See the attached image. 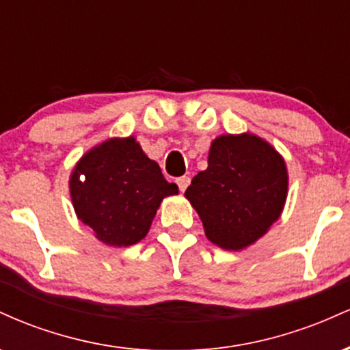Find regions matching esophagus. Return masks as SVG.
Wrapping results in <instances>:
<instances>
[{"mask_svg":"<svg viewBox=\"0 0 350 350\" xmlns=\"http://www.w3.org/2000/svg\"><path fill=\"white\" fill-rule=\"evenodd\" d=\"M176 183H178L179 191L184 192V191H186V189H187L189 184H191V178H189V176H183V178L176 179Z\"/></svg>","mask_w":350,"mask_h":350,"instance_id":"esophagus-1","label":"esophagus"}]
</instances>
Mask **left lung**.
<instances>
[{
    "label": "left lung",
    "mask_w": 350,
    "mask_h": 350,
    "mask_svg": "<svg viewBox=\"0 0 350 350\" xmlns=\"http://www.w3.org/2000/svg\"><path fill=\"white\" fill-rule=\"evenodd\" d=\"M288 192L281 156L253 135L219 136L186 198L198 211L211 242L240 250L258 240L278 219Z\"/></svg>",
    "instance_id": "obj_1"
}]
</instances>
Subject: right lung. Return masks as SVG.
<instances>
[{
  "instance_id": "1",
  "label": "right lung",
  "mask_w": 350,
  "mask_h": 350,
  "mask_svg": "<svg viewBox=\"0 0 350 350\" xmlns=\"http://www.w3.org/2000/svg\"><path fill=\"white\" fill-rule=\"evenodd\" d=\"M172 194H178V186L164 179L158 163L131 136L108 139L88 151L70 178L79 219L97 239L115 247L139 242L161 200Z\"/></svg>"
}]
</instances>
